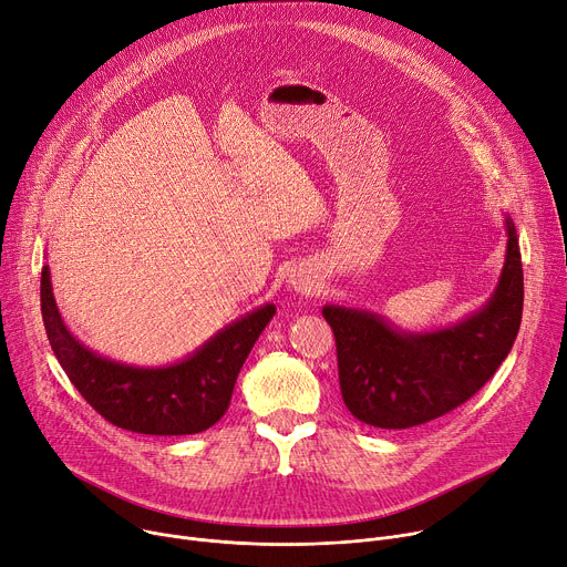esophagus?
I'll return each instance as SVG.
<instances>
[{"mask_svg": "<svg viewBox=\"0 0 567 567\" xmlns=\"http://www.w3.org/2000/svg\"><path fill=\"white\" fill-rule=\"evenodd\" d=\"M289 282H291V287H293L296 291H300V293H312V291H317V287H319L317 278L310 276V271H298V274H293Z\"/></svg>", "mask_w": 567, "mask_h": 567, "instance_id": "obj_1", "label": "esophagus"}]
</instances>
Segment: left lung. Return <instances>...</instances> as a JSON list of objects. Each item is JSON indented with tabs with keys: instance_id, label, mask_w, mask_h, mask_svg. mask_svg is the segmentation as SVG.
Returning a JSON list of instances; mask_svg holds the SVG:
<instances>
[{
	"instance_id": "1",
	"label": "left lung",
	"mask_w": 567,
	"mask_h": 567,
	"mask_svg": "<svg viewBox=\"0 0 567 567\" xmlns=\"http://www.w3.org/2000/svg\"><path fill=\"white\" fill-rule=\"evenodd\" d=\"M506 261L487 303L433 332H403L381 315L326 306L334 332L342 399L375 429H410L474 396L513 349L522 321L524 276L517 233L506 218Z\"/></svg>"
}]
</instances>
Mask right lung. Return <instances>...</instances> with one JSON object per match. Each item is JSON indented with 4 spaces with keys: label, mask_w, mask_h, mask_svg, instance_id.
Listing matches in <instances>:
<instances>
[{
    "label": "right lung",
    "mask_w": 567,
    "mask_h": 567,
    "mask_svg": "<svg viewBox=\"0 0 567 567\" xmlns=\"http://www.w3.org/2000/svg\"><path fill=\"white\" fill-rule=\"evenodd\" d=\"M41 310L70 383L109 424L143 435H194L214 426L230 405L252 344L276 315V306H261L182 362L145 369L102 358L70 334L52 293L50 267L41 276Z\"/></svg>",
    "instance_id": "1"
}]
</instances>
